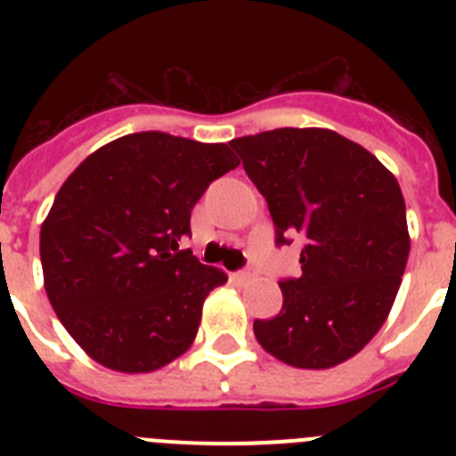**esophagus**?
Listing matches in <instances>:
<instances>
[{"label": "esophagus", "instance_id": "obj_1", "mask_svg": "<svg viewBox=\"0 0 456 456\" xmlns=\"http://www.w3.org/2000/svg\"><path fill=\"white\" fill-rule=\"evenodd\" d=\"M251 278H253L251 272H240V273H235V281H240V283H248Z\"/></svg>", "mask_w": 456, "mask_h": 456}]
</instances>
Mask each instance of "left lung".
I'll use <instances>...</instances> for the list:
<instances>
[{
  "mask_svg": "<svg viewBox=\"0 0 456 456\" xmlns=\"http://www.w3.org/2000/svg\"><path fill=\"white\" fill-rule=\"evenodd\" d=\"M231 146L267 200L278 244L304 240L301 276L278 283L283 308L253 322V333L292 368H336L377 336L400 289L411 248L400 184L326 127H281Z\"/></svg>",
  "mask_w": 456,
  "mask_h": 456,
  "instance_id": "left-lung-1",
  "label": "left lung"
}]
</instances>
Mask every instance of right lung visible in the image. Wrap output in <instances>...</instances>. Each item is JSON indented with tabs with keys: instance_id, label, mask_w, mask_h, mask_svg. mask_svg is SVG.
<instances>
[{
	"instance_id": "obj_1",
	"label": "right lung",
	"mask_w": 456,
	"mask_h": 456,
	"mask_svg": "<svg viewBox=\"0 0 456 456\" xmlns=\"http://www.w3.org/2000/svg\"><path fill=\"white\" fill-rule=\"evenodd\" d=\"M228 143L139 132L68 175L40 225L47 299L104 368L155 372L191 347L208 294L228 281L180 240L209 183L237 167Z\"/></svg>"
}]
</instances>
